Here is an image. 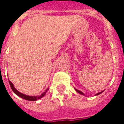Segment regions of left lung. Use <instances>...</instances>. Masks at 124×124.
<instances>
[{"label": "left lung", "mask_w": 124, "mask_h": 124, "mask_svg": "<svg viewBox=\"0 0 124 124\" xmlns=\"http://www.w3.org/2000/svg\"><path fill=\"white\" fill-rule=\"evenodd\" d=\"M75 90H76V91L78 93H80V94H82V95H84V93L83 92H82L80 91V90H77V89H76V88H75ZM102 92H103V91H102ZM102 92H99V93H96V95H98V94H100V93H102Z\"/></svg>", "instance_id": "left-lung-1"}]
</instances>
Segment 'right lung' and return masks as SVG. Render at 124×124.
<instances>
[{"instance_id": "right-lung-1", "label": "right lung", "mask_w": 124, "mask_h": 124, "mask_svg": "<svg viewBox=\"0 0 124 124\" xmlns=\"http://www.w3.org/2000/svg\"><path fill=\"white\" fill-rule=\"evenodd\" d=\"M9 84H10V87H11V88H12V91L14 92V93H15V94H16L17 96H18L19 97H20V98H22L23 99H24V100H29V101H36V100H38V99L42 98V97L46 94V93L47 92V91H48V89H47L46 91L44 92H43V93L41 94L40 96H27V95H25V94H24V93H20V92L18 91L15 88V86H14V85H13V84H12L10 80H9Z\"/></svg>"}]
</instances>
